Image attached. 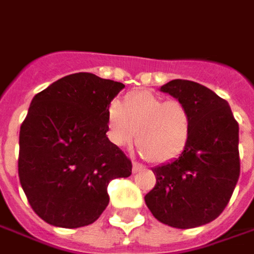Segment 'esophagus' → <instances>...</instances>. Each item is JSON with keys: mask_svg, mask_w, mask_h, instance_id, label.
Returning <instances> with one entry per match:
<instances>
[{"mask_svg": "<svg viewBox=\"0 0 254 254\" xmlns=\"http://www.w3.org/2000/svg\"><path fill=\"white\" fill-rule=\"evenodd\" d=\"M143 169H145V166H143V165H140V163H138V162H133V163H132V171H133V173L143 171Z\"/></svg>", "mask_w": 254, "mask_h": 254, "instance_id": "obj_1", "label": "esophagus"}]
</instances>
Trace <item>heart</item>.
<instances>
[{"mask_svg": "<svg viewBox=\"0 0 254 254\" xmlns=\"http://www.w3.org/2000/svg\"><path fill=\"white\" fill-rule=\"evenodd\" d=\"M108 138L118 146H129L136 135L140 153L153 163H163L182 153L190 135L192 118L179 101L138 91L109 102L106 109Z\"/></svg>", "mask_w": 254, "mask_h": 254, "instance_id": "b5f03b06", "label": "heart"}]
</instances>
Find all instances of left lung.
I'll use <instances>...</instances> for the list:
<instances>
[{
    "instance_id": "obj_1",
    "label": "left lung",
    "mask_w": 254,
    "mask_h": 254,
    "mask_svg": "<svg viewBox=\"0 0 254 254\" xmlns=\"http://www.w3.org/2000/svg\"><path fill=\"white\" fill-rule=\"evenodd\" d=\"M160 92L188 108L192 127L182 153L152 169L156 185L145 202L163 225L202 226L223 212L239 181V125L226 101L200 83L173 79Z\"/></svg>"
}]
</instances>
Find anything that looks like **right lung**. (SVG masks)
Listing matches in <instances>:
<instances>
[{
	"instance_id": "right-lung-1",
	"label": "right lung",
	"mask_w": 254,
	"mask_h": 254,
	"mask_svg": "<svg viewBox=\"0 0 254 254\" xmlns=\"http://www.w3.org/2000/svg\"><path fill=\"white\" fill-rule=\"evenodd\" d=\"M124 88L79 72L32 98L19 130L18 175L44 222L66 229L94 223L109 203V182L130 176V160L106 136V109Z\"/></svg>"
}]
</instances>
